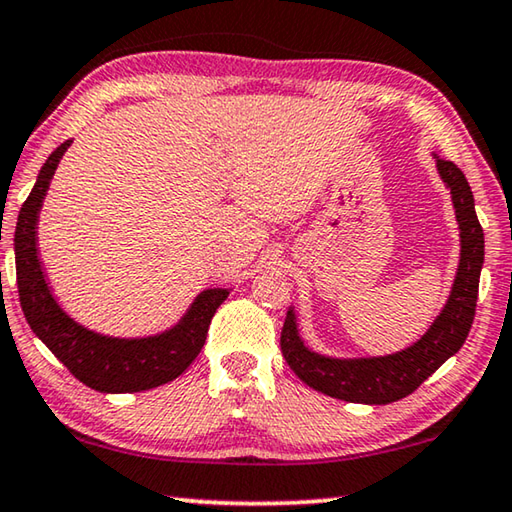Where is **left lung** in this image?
Here are the masks:
<instances>
[{
	"label": "left lung",
	"mask_w": 512,
	"mask_h": 512,
	"mask_svg": "<svg viewBox=\"0 0 512 512\" xmlns=\"http://www.w3.org/2000/svg\"><path fill=\"white\" fill-rule=\"evenodd\" d=\"M440 178L452 192L456 221L461 228V262L445 309L418 343L388 357L329 359L305 348L298 336L296 314L287 311L280 348L289 368L318 393L343 402L391 404L411 395L424 379L463 348L470 334L479 277L483 266V228L474 212V196L465 173L454 162L436 158Z\"/></svg>",
	"instance_id": "obj_1"
}]
</instances>
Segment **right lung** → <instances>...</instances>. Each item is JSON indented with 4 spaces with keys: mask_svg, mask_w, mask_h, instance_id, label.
<instances>
[{
    "mask_svg": "<svg viewBox=\"0 0 512 512\" xmlns=\"http://www.w3.org/2000/svg\"><path fill=\"white\" fill-rule=\"evenodd\" d=\"M67 140L42 164L36 185L24 201L15 225V271L20 305L33 334L56 354V359L99 393H137L162 386L189 368L205 345L207 329L228 289H207L169 332L149 339H112L74 323L51 296L38 259V212Z\"/></svg>",
    "mask_w": 512,
    "mask_h": 512,
    "instance_id": "1",
    "label": "right lung"
}]
</instances>
